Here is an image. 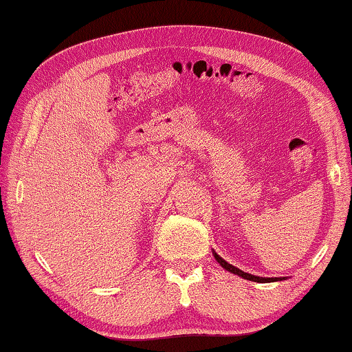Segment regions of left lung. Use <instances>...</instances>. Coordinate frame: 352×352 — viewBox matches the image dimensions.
Listing matches in <instances>:
<instances>
[{"instance_id": "8db88e82", "label": "left lung", "mask_w": 352, "mask_h": 352, "mask_svg": "<svg viewBox=\"0 0 352 352\" xmlns=\"http://www.w3.org/2000/svg\"><path fill=\"white\" fill-rule=\"evenodd\" d=\"M213 255H215V258L218 260V263H220V265L223 267V268H226L228 272H231V273H234V275H239V276H243V278H245V280H249V281H257V283H272V281H278V278H262V276H255V275H250V273H245V272H243V270H239V268H236V267H232L231 263H228L226 260H223L220 255H218L215 250H213Z\"/></svg>"}]
</instances>
